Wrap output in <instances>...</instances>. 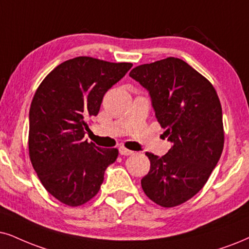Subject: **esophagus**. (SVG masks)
<instances>
[{"label": "esophagus", "mask_w": 249, "mask_h": 249, "mask_svg": "<svg viewBox=\"0 0 249 249\" xmlns=\"http://www.w3.org/2000/svg\"><path fill=\"white\" fill-rule=\"evenodd\" d=\"M119 153H121V155H124V156H127V155H132L133 152L130 149H126L125 147H119Z\"/></svg>", "instance_id": "obj_1"}]
</instances>
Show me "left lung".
<instances>
[{
    "label": "left lung",
    "instance_id": "obj_1",
    "mask_svg": "<svg viewBox=\"0 0 249 249\" xmlns=\"http://www.w3.org/2000/svg\"><path fill=\"white\" fill-rule=\"evenodd\" d=\"M130 77L149 92L172 147L164 156L146 153L144 194L165 208L186 202L204 186L224 147L222 106L212 83L180 58L135 67Z\"/></svg>",
    "mask_w": 249,
    "mask_h": 249
}]
</instances>
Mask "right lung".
I'll return each mask as SVG.
<instances>
[{"label": "right lung", "mask_w": 249, "mask_h": 249, "mask_svg": "<svg viewBox=\"0 0 249 249\" xmlns=\"http://www.w3.org/2000/svg\"><path fill=\"white\" fill-rule=\"evenodd\" d=\"M132 63L87 56L63 62L47 75L30 108L28 152L41 184L62 203L78 207L97 194L117 148L84 139L88 118L99 114L103 96Z\"/></svg>", "instance_id": "1"}]
</instances>
